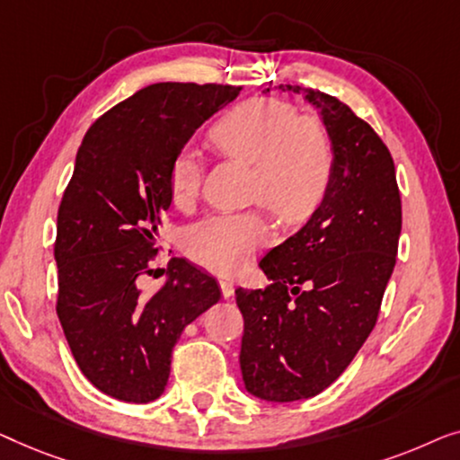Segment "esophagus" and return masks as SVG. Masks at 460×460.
Instances as JSON below:
<instances>
[{
    "mask_svg": "<svg viewBox=\"0 0 460 460\" xmlns=\"http://www.w3.org/2000/svg\"><path fill=\"white\" fill-rule=\"evenodd\" d=\"M218 286H221L223 297H227V300L233 296V292H235V283L229 281V279H221V281H218Z\"/></svg>",
    "mask_w": 460,
    "mask_h": 460,
    "instance_id": "esophagus-1",
    "label": "esophagus"
}]
</instances>
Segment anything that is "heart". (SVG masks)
<instances>
[{"label":"heart","instance_id":"obj_1","mask_svg":"<svg viewBox=\"0 0 460 460\" xmlns=\"http://www.w3.org/2000/svg\"><path fill=\"white\" fill-rule=\"evenodd\" d=\"M212 141L231 158L254 164L250 198L288 223L313 215L333 177V141L316 119H300L292 103L250 100L229 110L212 127ZM204 163L185 146L168 168V193L179 210L199 196ZM270 225L258 210L221 212L190 227L185 250L204 269L235 275L269 242Z\"/></svg>","mask_w":460,"mask_h":460}]
</instances>
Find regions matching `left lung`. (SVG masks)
Masks as SVG:
<instances>
[{"label": "left lung", "mask_w": 460, "mask_h": 460, "mask_svg": "<svg viewBox=\"0 0 460 460\" xmlns=\"http://www.w3.org/2000/svg\"><path fill=\"white\" fill-rule=\"evenodd\" d=\"M279 89L302 93L321 112L333 177L308 221L258 262L273 283L237 288L235 300L245 392L296 402L332 385L373 332L396 264L402 204L390 150L365 120L327 93Z\"/></svg>", "instance_id": "obj_1"}]
</instances>
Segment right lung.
<instances>
[{
    "label": "right lung",
    "mask_w": 460,
    "mask_h": 460,
    "mask_svg": "<svg viewBox=\"0 0 460 460\" xmlns=\"http://www.w3.org/2000/svg\"><path fill=\"white\" fill-rule=\"evenodd\" d=\"M239 92L154 83L95 120L76 152L58 210L56 310L83 375L122 402L160 398L183 329L221 300L215 277L183 258L158 292L144 294L141 275L172 202L174 154Z\"/></svg>",
    "instance_id": "1"
}]
</instances>
